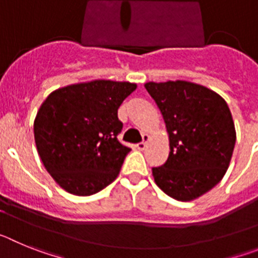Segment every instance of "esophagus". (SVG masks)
Masks as SVG:
<instances>
[{
  "instance_id": "34e87169",
  "label": "esophagus",
  "mask_w": 258,
  "mask_h": 258,
  "mask_svg": "<svg viewBox=\"0 0 258 258\" xmlns=\"http://www.w3.org/2000/svg\"><path fill=\"white\" fill-rule=\"evenodd\" d=\"M150 137L149 134H143V141L140 143H137V149L138 150H145L146 146H147V142H149Z\"/></svg>"
}]
</instances>
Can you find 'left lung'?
<instances>
[{"instance_id":"1","label":"left lung","mask_w":258,"mask_h":258,"mask_svg":"<svg viewBox=\"0 0 258 258\" xmlns=\"http://www.w3.org/2000/svg\"><path fill=\"white\" fill-rule=\"evenodd\" d=\"M145 88L169 134L168 160L152 168L155 182L173 199H197L229 168L236 140L229 106L213 90L187 81L147 83Z\"/></svg>"}]
</instances>
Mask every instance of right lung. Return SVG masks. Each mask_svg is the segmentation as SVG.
I'll return each mask as SVG.
<instances>
[{
	"label": "right lung",
	"instance_id": "1",
	"mask_svg": "<svg viewBox=\"0 0 258 258\" xmlns=\"http://www.w3.org/2000/svg\"><path fill=\"white\" fill-rule=\"evenodd\" d=\"M136 88L95 80L58 89L41 104L33 125L36 147L60 187L89 197L115 181L131 151L117 140V109Z\"/></svg>",
	"mask_w": 258,
	"mask_h": 258
}]
</instances>
